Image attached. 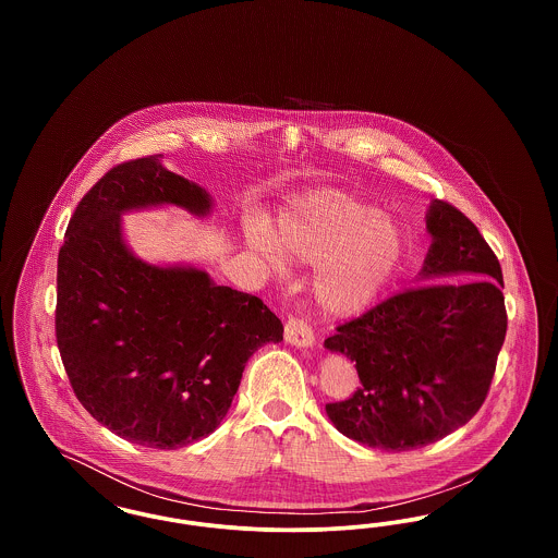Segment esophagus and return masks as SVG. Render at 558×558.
<instances>
[{
    "label": "esophagus",
    "instance_id": "esophagus-1",
    "mask_svg": "<svg viewBox=\"0 0 558 558\" xmlns=\"http://www.w3.org/2000/svg\"><path fill=\"white\" fill-rule=\"evenodd\" d=\"M284 341L294 347H312L316 343L314 330L301 322V319H289L284 324Z\"/></svg>",
    "mask_w": 558,
    "mask_h": 558
}]
</instances>
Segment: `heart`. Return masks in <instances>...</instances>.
I'll use <instances>...</instances> for the list:
<instances>
[{"label":"heart","instance_id":"b5f03b06","mask_svg":"<svg viewBox=\"0 0 558 558\" xmlns=\"http://www.w3.org/2000/svg\"><path fill=\"white\" fill-rule=\"evenodd\" d=\"M251 242L284 262L316 264L312 294L328 318H355L396 282L408 234L396 215L335 187L307 192L276 215Z\"/></svg>","mask_w":558,"mask_h":558}]
</instances>
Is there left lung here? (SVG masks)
Masks as SVG:
<instances>
[{
  "label": "left lung",
  "mask_w": 558,
  "mask_h": 558,
  "mask_svg": "<svg viewBox=\"0 0 558 558\" xmlns=\"http://www.w3.org/2000/svg\"><path fill=\"white\" fill-rule=\"evenodd\" d=\"M430 246L416 284L337 328L324 347L355 364L353 398L330 423L368 448L435 444L477 414L506 337L502 267L475 223L444 201L425 215Z\"/></svg>",
  "instance_id": "8db88e82"
}]
</instances>
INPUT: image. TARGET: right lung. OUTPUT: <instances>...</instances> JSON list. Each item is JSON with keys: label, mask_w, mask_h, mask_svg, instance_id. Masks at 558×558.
I'll list each match as a JSON object with an SVG mask.
<instances>
[{"label": "right lung", "mask_w": 558, "mask_h": 558, "mask_svg": "<svg viewBox=\"0 0 558 558\" xmlns=\"http://www.w3.org/2000/svg\"><path fill=\"white\" fill-rule=\"evenodd\" d=\"M160 159L110 169L75 209L58 253L56 341L100 425L178 450L221 425L248 357L284 328L259 296L215 284L203 267L148 264L130 248L125 213L213 211L209 192Z\"/></svg>", "instance_id": "obj_1"}]
</instances>
